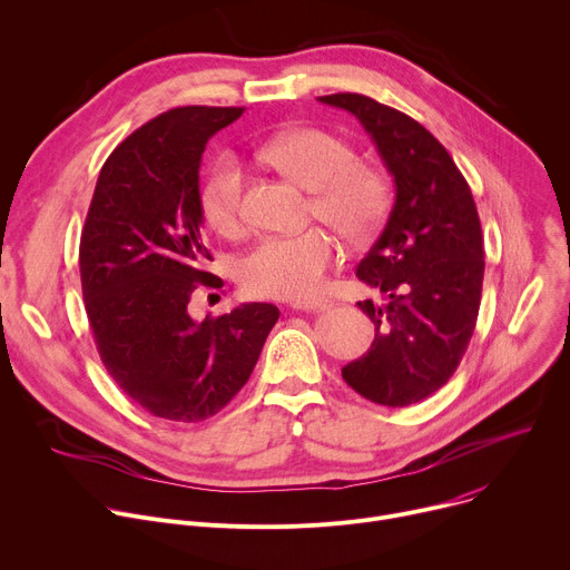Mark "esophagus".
Returning a JSON list of instances; mask_svg holds the SVG:
<instances>
[{
    "instance_id": "34e87169",
    "label": "esophagus",
    "mask_w": 570,
    "mask_h": 570,
    "mask_svg": "<svg viewBox=\"0 0 570 570\" xmlns=\"http://www.w3.org/2000/svg\"><path fill=\"white\" fill-rule=\"evenodd\" d=\"M294 309H307V312H314V309H326L328 307V301L324 298H307V301H294L292 303Z\"/></svg>"
}]
</instances>
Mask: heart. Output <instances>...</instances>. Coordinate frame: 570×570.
Masks as SVG:
<instances>
[{
	"label": "heart",
	"instance_id": "1",
	"mask_svg": "<svg viewBox=\"0 0 570 570\" xmlns=\"http://www.w3.org/2000/svg\"><path fill=\"white\" fill-rule=\"evenodd\" d=\"M261 156L278 171L312 189L314 215L348 239H366L383 224L392 189L383 171L360 165L355 149L340 136L305 126L274 136ZM246 174L237 156L222 154L202 185L206 222L228 235L242 224ZM342 258L340 242L309 228L301 235H272L237 261V283L250 296L303 298L320 292Z\"/></svg>",
	"mask_w": 570,
	"mask_h": 570
}]
</instances>
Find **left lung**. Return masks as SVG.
I'll return each instance as SVG.
<instances>
[{"mask_svg": "<svg viewBox=\"0 0 570 570\" xmlns=\"http://www.w3.org/2000/svg\"><path fill=\"white\" fill-rule=\"evenodd\" d=\"M320 101L360 119L396 187L390 219L355 272L387 301H357L375 337L342 377L371 403L405 407L444 387L471 342L484 276L478 208L451 154L416 119L355 92Z\"/></svg>", "mask_w": 570, "mask_h": 570, "instance_id": "left-lung-1", "label": "left lung"}]
</instances>
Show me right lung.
<instances>
[{
	"instance_id": "add662e5",
	"label": "right lung",
	"mask_w": 570,
	"mask_h": 570,
	"mask_svg": "<svg viewBox=\"0 0 570 570\" xmlns=\"http://www.w3.org/2000/svg\"><path fill=\"white\" fill-rule=\"evenodd\" d=\"M244 108H171L104 163L81 233L79 265L99 357L149 414L197 423L246 385L278 322L272 303H242L195 322L187 303L204 272L199 167L208 140Z\"/></svg>"
}]
</instances>
